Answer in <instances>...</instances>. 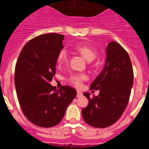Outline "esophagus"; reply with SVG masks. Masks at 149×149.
Returning <instances> with one entry per match:
<instances>
[{"mask_svg": "<svg viewBox=\"0 0 149 149\" xmlns=\"http://www.w3.org/2000/svg\"><path fill=\"white\" fill-rule=\"evenodd\" d=\"M82 92L80 91H77V97H81L82 96Z\"/></svg>", "mask_w": 149, "mask_h": 149, "instance_id": "34e87169", "label": "esophagus"}]
</instances>
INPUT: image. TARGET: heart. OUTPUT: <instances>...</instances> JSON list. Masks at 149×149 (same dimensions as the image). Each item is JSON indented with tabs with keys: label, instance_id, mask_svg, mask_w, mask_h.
<instances>
[{
	"label": "heart",
	"instance_id": "heart-1",
	"mask_svg": "<svg viewBox=\"0 0 149 149\" xmlns=\"http://www.w3.org/2000/svg\"><path fill=\"white\" fill-rule=\"evenodd\" d=\"M74 49L78 53H80L88 61H93L96 57L97 52L96 49L90 47L88 45L84 44H77L74 46ZM68 61V54L65 50H61L57 57V63L58 65H61L65 64ZM87 79L86 75L81 73H74L70 76L68 80L70 82L74 84L75 86L79 87L82 84V81Z\"/></svg>",
	"mask_w": 149,
	"mask_h": 149
}]
</instances>
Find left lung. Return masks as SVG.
I'll return each instance as SVG.
<instances>
[{
  "label": "left lung",
  "instance_id": "left-lung-1",
  "mask_svg": "<svg viewBox=\"0 0 149 149\" xmlns=\"http://www.w3.org/2000/svg\"><path fill=\"white\" fill-rule=\"evenodd\" d=\"M134 83L132 65L128 53L116 41L108 43L105 64L91 83V88L100 90L98 96L90 97L88 106L81 111L85 123L95 128H107L114 124L128 105Z\"/></svg>",
  "mask_w": 149,
  "mask_h": 149
}]
</instances>
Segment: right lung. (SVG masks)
I'll return each instance as SVG.
<instances>
[{
  "instance_id": "obj_1",
  "label": "right lung",
  "mask_w": 149,
  "mask_h": 149,
  "mask_svg": "<svg viewBox=\"0 0 149 149\" xmlns=\"http://www.w3.org/2000/svg\"><path fill=\"white\" fill-rule=\"evenodd\" d=\"M64 38L57 33L37 36L24 45L16 63L15 85L20 106L28 120L37 126L58 125L76 96L71 87L56 90L49 84L56 74Z\"/></svg>"
}]
</instances>
